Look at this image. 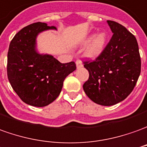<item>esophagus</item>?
I'll list each match as a JSON object with an SVG mask.
<instances>
[{
	"instance_id": "esophagus-1",
	"label": "esophagus",
	"mask_w": 147,
	"mask_h": 147,
	"mask_svg": "<svg viewBox=\"0 0 147 147\" xmlns=\"http://www.w3.org/2000/svg\"><path fill=\"white\" fill-rule=\"evenodd\" d=\"M76 65H77V68H78V69H79V68L83 66V64H82V61L81 60H77L76 61Z\"/></svg>"
}]
</instances>
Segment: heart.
Here are the masks:
<instances>
[{
  "instance_id": "1",
  "label": "heart",
  "mask_w": 147,
  "mask_h": 147,
  "mask_svg": "<svg viewBox=\"0 0 147 147\" xmlns=\"http://www.w3.org/2000/svg\"><path fill=\"white\" fill-rule=\"evenodd\" d=\"M107 37L104 32L98 33L97 35H90L84 41V44L87 45L85 50V56L90 59H95L99 57L106 47Z\"/></svg>"
}]
</instances>
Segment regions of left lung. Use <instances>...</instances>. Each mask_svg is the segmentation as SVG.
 Returning <instances> with one entry per match:
<instances>
[{
  "label": "left lung",
  "instance_id": "obj_1",
  "mask_svg": "<svg viewBox=\"0 0 147 147\" xmlns=\"http://www.w3.org/2000/svg\"><path fill=\"white\" fill-rule=\"evenodd\" d=\"M113 36L94 61H84L89 79L83 90L102 106H113L132 92L141 73L138 45L132 33L118 22L107 21Z\"/></svg>",
  "mask_w": 147,
  "mask_h": 147
}]
</instances>
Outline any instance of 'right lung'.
Segmentation results:
<instances>
[{"mask_svg": "<svg viewBox=\"0 0 147 147\" xmlns=\"http://www.w3.org/2000/svg\"><path fill=\"white\" fill-rule=\"evenodd\" d=\"M57 29L36 22L23 28L11 41L8 51L7 75L19 98L26 104L43 107L60 94L63 82L76 69L74 61L61 63L52 55L40 54L36 38L41 32Z\"/></svg>", "mask_w": 147, "mask_h": 147, "instance_id": "obj_1", "label": "right lung"}]
</instances>
